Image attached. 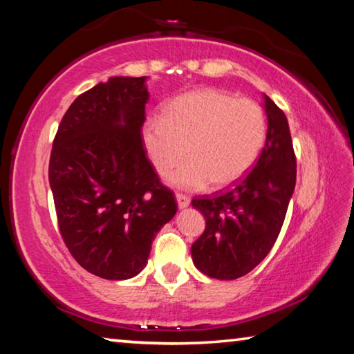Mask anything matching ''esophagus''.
I'll use <instances>...</instances> for the list:
<instances>
[{
	"instance_id": "34e87169",
	"label": "esophagus",
	"mask_w": 354,
	"mask_h": 354,
	"mask_svg": "<svg viewBox=\"0 0 354 354\" xmlns=\"http://www.w3.org/2000/svg\"><path fill=\"white\" fill-rule=\"evenodd\" d=\"M176 201H178V207L179 209H184L190 205V198L189 196H185L183 194H176Z\"/></svg>"
}]
</instances>
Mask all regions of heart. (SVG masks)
I'll list each match as a JSON object with an SVG mask.
<instances>
[{
  "label": "heart",
  "instance_id": "1",
  "mask_svg": "<svg viewBox=\"0 0 354 354\" xmlns=\"http://www.w3.org/2000/svg\"><path fill=\"white\" fill-rule=\"evenodd\" d=\"M143 147L160 176L178 189H223L253 169L267 140V117L253 100L198 88L171 100L142 128Z\"/></svg>",
  "mask_w": 354,
  "mask_h": 354
}]
</instances>
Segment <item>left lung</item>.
I'll return each mask as SVG.
<instances>
[{
	"label": "left lung",
	"mask_w": 354,
	"mask_h": 354,
	"mask_svg": "<svg viewBox=\"0 0 354 354\" xmlns=\"http://www.w3.org/2000/svg\"><path fill=\"white\" fill-rule=\"evenodd\" d=\"M267 140L247 176L223 194L192 200L206 230L192 245V259L215 279H237L270 253L283 227L297 181V160L284 112L263 95Z\"/></svg>",
	"instance_id": "1"
}]
</instances>
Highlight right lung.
<instances>
[{
    "label": "right lung",
    "mask_w": 354,
    "mask_h": 354,
    "mask_svg": "<svg viewBox=\"0 0 354 354\" xmlns=\"http://www.w3.org/2000/svg\"><path fill=\"white\" fill-rule=\"evenodd\" d=\"M147 80L113 76L84 92L53 142L48 178L61 236L76 262L104 279L139 274L178 211L143 149Z\"/></svg>",
    "instance_id": "1"
}]
</instances>
